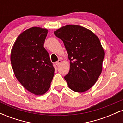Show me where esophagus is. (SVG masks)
Segmentation results:
<instances>
[{
    "mask_svg": "<svg viewBox=\"0 0 123 123\" xmlns=\"http://www.w3.org/2000/svg\"><path fill=\"white\" fill-rule=\"evenodd\" d=\"M61 62H62V61L61 60H58V61L56 62L55 63H56V65H60Z\"/></svg>",
    "mask_w": 123,
    "mask_h": 123,
    "instance_id": "obj_1",
    "label": "esophagus"
}]
</instances>
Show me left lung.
Wrapping results in <instances>:
<instances>
[{
  "instance_id": "obj_1",
  "label": "left lung",
  "mask_w": 123,
  "mask_h": 123,
  "mask_svg": "<svg viewBox=\"0 0 123 123\" xmlns=\"http://www.w3.org/2000/svg\"><path fill=\"white\" fill-rule=\"evenodd\" d=\"M54 34L63 41L70 60L69 72L64 77L68 86L77 92L87 91L102 72L105 53L99 39L79 25H66Z\"/></svg>"
}]
</instances>
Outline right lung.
I'll return each mask as SVG.
<instances>
[{"label": "right lung", "instance_id": "obj_1", "mask_svg": "<svg viewBox=\"0 0 123 123\" xmlns=\"http://www.w3.org/2000/svg\"><path fill=\"white\" fill-rule=\"evenodd\" d=\"M48 30L40 27L26 29L12 46L10 60L14 73L22 86L32 94L43 95L49 90L54 68L44 47Z\"/></svg>", "mask_w": 123, "mask_h": 123}]
</instances>
